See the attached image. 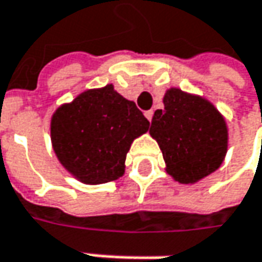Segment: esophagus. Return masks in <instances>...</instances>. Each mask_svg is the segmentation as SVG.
Segmentation results:
<instances>
[{"label":"esophagus","mask_w":262,"mask_h":262,"mask_svg":"<svg viewBox=\"0 0 262 262\" xmlns=\"http://www.w3.org/2000/svg\"><path fill=\"white\" fill-rule=\"evenodd\" d=\"M152 116H154V112H152V110H148V112H145V117L148 119L149 122L152 120Z\"/></svg>","instance_id":"esophagus-1"}]
</instances>
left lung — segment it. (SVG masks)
<instances>
[{"instance_id":"left-lung-1","label":"left lung","mask_w":262,"mask_h":262,"mask_svg":"<svg viewBox=\"0 0 262 262\" xmlns=\"http://www.w3.org/2000/svg\"><path fill=\"white\" fill-rule=\"evenodd\" d=\"M149 133L158 142L167 172L181 184H194L221 167L228 152V126L203 97L169 88L164 110H157Z\"/></svg>"}]
</instances>
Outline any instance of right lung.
Masks as SVG:
<instances>
[{
	"instance_id": "add662e5",
	"label": "right lung",
	"mask_w": 262,
	"mask_h": 262,
	"mask_svg": "<svg viewBox=\"0 0 262 262\" xmlns=\"http://www.w3.org/2000/svg\"><path fill=\"white\" fill-rule=\"evenodd\" d=\"M149 129L148 119L112 84L86 90L62 104L50 120L59 162L84 184H104L124 174L130 145Z\"/></svg>"
}]
</instances>
